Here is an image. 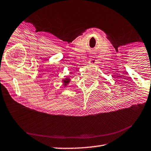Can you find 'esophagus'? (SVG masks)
<instances>
[{
	"label": "esophagus",
	"instance_id": "34e87169",
	"mask_svg": "<svg viewBox=\"0 0 151 151\" xmlns=\"http://www.w3.org/2000/svg\"><path fill=\"white\" fill-rule=\"evenodd\" d=\"M89 63L90 64H95L96 63V59L95 58H91L89 59Z\"/></svg>",
	"mask_w": 151,
	"mask_h": 151
}]
</instances>
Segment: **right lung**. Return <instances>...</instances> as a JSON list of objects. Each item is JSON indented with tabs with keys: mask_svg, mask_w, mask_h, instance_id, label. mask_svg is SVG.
<instances>
[{
	"mask_svg": "<svg viewBox=\"0 0 151 151\" xmlns=\"http://www.w3.org/2000/svg\"><path fill=\"white\" fill-rule=\"evenodd\" d=\"M70 81V79H69V78H65V79H63V81H63L64 85H65V86H66V85H68V83H69Z\"/></svg>",
	"mask_w": 151,
	"mask_h": 151,
	"instance_id": "obj_1",
	"label": "right lung"
}]
</instances>
